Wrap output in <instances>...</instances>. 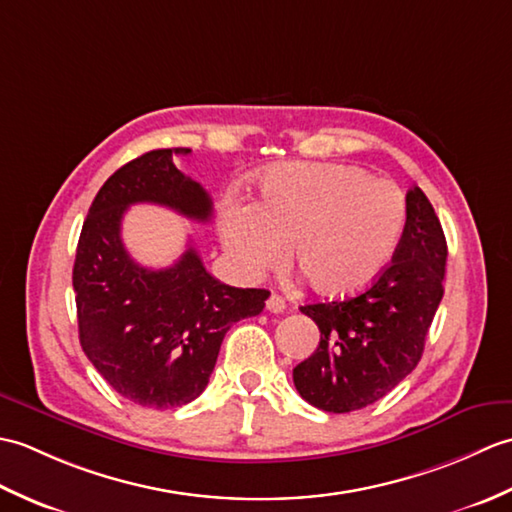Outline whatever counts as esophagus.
I'll return each instance as SVG.
<instances>
[{
	"label": "esophagus",
	"instance_id": "obj_1",
	"mask_svg": "<svg viewBox=\"0 0 512 512\" xmlns=\"http://www.w3.org/2000/svg\"><path fill=\"white\" fill-rule=\"evenodd\" d=\"M266 310L268 312H284L286 310V299L281 295H270L268 301H266Z\"/></svg>",
	"mask_w": 512,
	"mask_h": 512
}]
</instances>
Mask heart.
<instances>
[{"label":"heart","instance_id":"heart-1","mask_svg":"<svg viewBox=\"0 0 512 512\" xmlns=\"http://www.w3.org/2000/svg\"><path fill=\"white\" fill-rule=\"evenodd\" d=\"M405 195L361 167L292 162L270 169L262 200L226 202L220 237L246 275L292 264L323 297L367 288L389 266L405 233Z\"/></svg>","mask_w":512,"mask_h":512}]
</instances>
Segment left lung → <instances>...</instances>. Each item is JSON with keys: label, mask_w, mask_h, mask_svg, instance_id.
Instances as JSON below:
<instances>
[{"label": "left lung", "mask_w": 512, "mask_h": 512, "mask_svg": "<svg viewBox=\"0 0 512 512\" xmlns=\"http://www.w3.org/2000/svg\"><path fill=\"white\" fill-rule=\"evenodd\" d=\"M447 239L420 187L407 193V224L391 264L350 299L301 306L319 325L314 354L292 369L303 400L330 413L363 409L416 369L442 301Z\"/></svg>", "instance_id": "obj_1"}]
</instances>
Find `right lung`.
I'll return each instance as SVG.
<instances>
[{"instance_id": "obj_1", "label": "right lung", "mask_w": 512, "mask_h": 512, "mask_svg": "<svg viewBox=\"0 0 512 512\" xmlns=\"http://www.w3.org/2000/svg\"><path fill=\"white\" fill-rule=\"evenodd\" d=\"M191 149H154L127 162L96 193L85 217L72 286L85 356L123 398L173 409L209 385L224 334L264 310L268 290L233 288L206 273L189 246L169 268L151 270L129 257L123 215L149 202L195 222L211 217V198L173 158Z\"/></svg>"}]
</instances>
